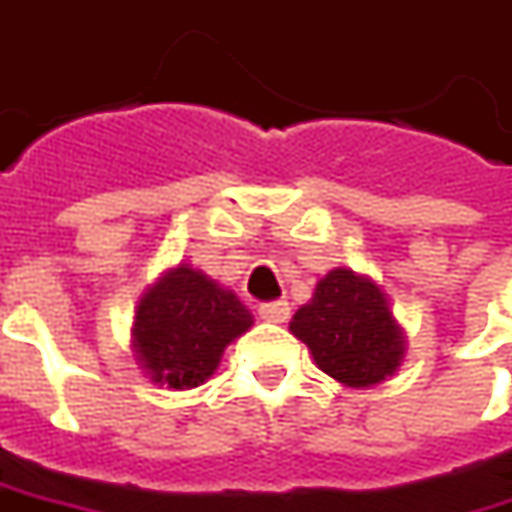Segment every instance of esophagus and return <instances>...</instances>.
<instances>
[{"label":"esophagus","instance_id":"1","mask_svg":"<svg viewBox=\"0 0 512 512\" xmlns=\"http://www.w3.org/2000/svg\"><path fill=\"white\" fill-rule=\"evenodd\" d=\"M257 315L269 323H283L286 318H289V303H286V300H269V303H260V306H257Z\"/></svg>","mask_w":512,"mask_h":512}]
</instances>
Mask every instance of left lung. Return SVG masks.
Listing matches in <instances>:
<instances>
[{"mask_svg":"<svg viewBox=\"0 0 512 512\" xmlns=\"http://www.w3.org/2000/svg\"><path fill=\"white\" fill-rule=\"evenodd\" d=\"M289 329L309 346L315 364L346 387L384 381L404 355V335L384 292L349 269L329 272L315 298L295 312Z\"/></svg>","mask_w":512,"mask_h":512,"instance_id":"8db88e82","label":"left lung"}]
</instances>
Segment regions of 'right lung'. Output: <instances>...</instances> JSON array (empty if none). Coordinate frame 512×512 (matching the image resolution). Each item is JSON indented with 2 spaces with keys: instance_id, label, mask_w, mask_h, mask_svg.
Masks as SVG:
<instances>
[{
  "instance_id": "right-lung-1",
  "label": "right lung",
  "mask_w": 512,
  "mask_h": 512,
  "mask_svg": "<svg viewBox=\"0 0 512 512\" xmlns=\"http://www.w3.org/2000/svg\"><path fill=\"white\" fill-rule=\"evenodd\" d=\"M249 326L252 312L234 292L183 263L140 300L134 346L157 384L191 389L212 375L223 349Z\"/></svg>"
}]
</instances>
